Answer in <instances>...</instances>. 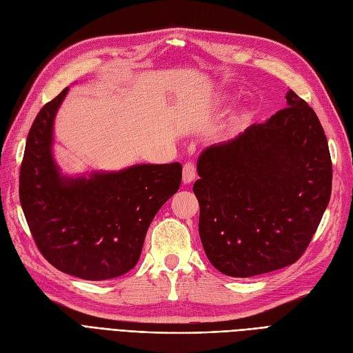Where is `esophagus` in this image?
<instances>
[{"label": "esophagus", "mask_w": 353, "mask_h": 353, "mask_svg": "<svg viewBox=\"0 0 353 353\" xmlns=\"http://www.w3.org/2000/svg\"><path fill=\"white\" fill-rule=\"evenodd\" d=\"M197 176V168L194 162H187L182 168V179H184L185 184H190Z\"/></svg>", "instance_id": "34e87169"}]
</instances>
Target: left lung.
<instances>
[{
	"instance_id": "left-lung-1",
	"label": "left lung",
	"mask_w": 353,
	"mask_h": 353,
	"mask_svg": "<svg viewBox=\"0 0 353 353\" xmlns=\"http://www.w3.org/2000/svg\"><path fill=\"white\" fill-rule=\"evenodd\" d=\"M286 102L264 124L199 157V234L223 274L250 277L298 261L330 201L332 157L320 119L294 90Z\"/></svg>"
}]
</instances>
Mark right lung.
<instances>
[{
	"label": "right lung",
	"mask_w": 353,
	"mask_h": 353,
	"mask_svg": "<svg viewBox=\"0 0 353 353\" xmlns=\"http://www.w3.org/2000/svg\"><path fill=\"white\" fill-rule=\"evenodd\" d=\"M67 90L43 105L33 121L19 196L48 263L84 281H105L137 264L153 217L179 188L182 166L136 165L90 178H63L51 145L54 118Z\"/></svg>",
	"instance_id": "add662e5"
}]
</instances>
